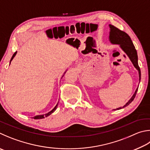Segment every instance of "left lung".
Returning <instances> with one entry per match:
<instances>
[{"instance_id":"8db88e82","label":"left lung","mask_w":150,"mask_h":150,"mask_svg":"<svg viewBox=\"0 0 150 150\" xmlns=\"http://www.w3.org/2000/svg\"><path fill=\"white\" fill-rule=\"evenodd\" d=\"M110 40L113 44H118L120 45L121 48L124 50V52H126V54L129 57L130 60L132 62L134 66L137 68L138 73H139V81H140L141 79V72L139 66H138V56H137V52L136 50L135 47L134 45H133L132 41L129 35H128L127 33L121 31V30L117 28L116 27L113 26L112 25H110ZM138 88H137L134 94H133L131 98L128 102L126 104H125L123 107L119 108L116 110H120L121 108H123L126 106L129 105L130 103H131L133 100H134V98L137 94V92L138 91Z\"/></svg>"}]
</instances>
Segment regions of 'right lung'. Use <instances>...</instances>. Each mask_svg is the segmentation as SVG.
Instances as JSON below:
<instances>
[{
    "mask_svg": "<svg viewBox=\"0 0 150 150\" xmlns=\"http://www.w3.org/2000/svg\"><path fill=\"white\" fill-rule=\"evenodd\" d=\"M16 53H17V52H16L13 54V56H12V59H11V60L10 61H12V59L14 58V56H16ZM57 106H58V104H57L56 106H55V108H54L51 111H50V112H48V113H47V114H45V115H37V116H35V117H33V119H43V118H45V117H48V115H50V114H52V113L54 111H55L56 110V108H57Z\"/></svg>",
    "mask_w": 150,
    "mask_h": 150,
    "instance_id": "1",
    "label": "right lung"
}]
</instances>
